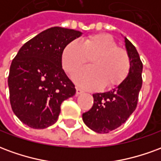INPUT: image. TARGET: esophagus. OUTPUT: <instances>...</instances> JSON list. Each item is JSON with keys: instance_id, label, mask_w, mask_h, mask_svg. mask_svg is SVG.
<instances>
[{"instance_id": "1", "label": "esophagus", "mask_w": 161, "mask_h": 161, "mask_svg": "<svg viewBox=\"0 0 161 161\" xmlns=\"http://www.w3.org/2000/svg\"><path fill=\"white\" fill-rule=\"evenodd\" d=\"M83 92H84V91H83V90H81L80 88H78V87L76 88V95H77V96L82 94Z\"/></svg>"}]
</instances>
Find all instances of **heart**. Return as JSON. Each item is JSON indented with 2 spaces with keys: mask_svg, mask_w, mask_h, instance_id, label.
Returning <instances> with one entry per match:
<instances>
[{
  "mask_svg": "<svg viewBox=\"0 0 161 161\" xmlns=\"http://www.w3.org/2000/svg\"><path fill=\"white\" fill-rule=\"evenodd\" d=\"M91 58V66L74 74L79 86L97 90L104 86H117L128 76L130 59L128 53L117 46L115 40L105 33L95 34L80 41L68 43L62 53V64L67 73L72 74Z\"/></svg>",
  "mask_w": 161,
  "mask_h": 161,
  "instance_id": "obj_1",
  "label": "heart"
}]
</instances>
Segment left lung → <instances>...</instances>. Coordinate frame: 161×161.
<instances>
[{
  "label": "left lung",
  "instance_id": "8db88e82",
  "mask_svg": "<svg viewBox=\"0 0 161 161\" xmlns=\"http://www.w3.org/2000/svg\"><path fill=\"white\" fill-rule=\"evenodd\" d=\"M125 46L130 59L127 77L111 91L93 94L92 108L83 114V121L86 126L99 134H106L119 128L137 106L142 85L143 65L137 50L127 38Z\"/></svg>",
  "mask_w": 161,
  "mask_h": 161
}]
</instances>
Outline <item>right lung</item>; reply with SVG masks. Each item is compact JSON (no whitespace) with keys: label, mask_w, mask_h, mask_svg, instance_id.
<instances>
[{"label":"right lung","mask_w":161,"mask_h":161,"mask_svg":"<svg viewBox=\"0 0 161 161\" xmlns=\"http://www.w3.org/2000/svg\"><path fill=\"white\" fill-rule=\"evenodd\" d=\"M73 29L54 26L24 44L13 59L8 75L14 113L32 128H46L58 121L60 105L76 89L62 68V53L80 37Z\"/></svg>","instance_id":"1"}]
</instances>
